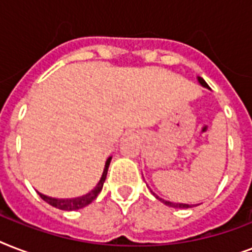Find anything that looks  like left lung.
<instances>
[{
  "instance_id": "8db88e82",
  "label": "left lung",
  "mask_w": 252,
  "mask_h": 252,
  "mask_svg": "<svg viewBox=\"0 0 252 252\" xmlns=\"http://www.w3.org/2000/svg\"><path fill=\"white\" fill-rule=\"evenodd\" d=\"M199 82L201 85H203V86H205V87H208V85H207V82H205V81L203 80V78H199ZM156 196V195H154ZM156 197H157V199H159V197H158V196H156ZM162 201V203L163 204H166V205H168V207H172V208H189L191 207V205H188V204H180V203H171V201H166V200H163V199H159Z\"/></svg>"
}]
</instances>
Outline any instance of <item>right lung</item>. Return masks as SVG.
I'll use <instances>...</instances> for the list:
<instances>
[{"label":"right lung","mask_w":252,"mask_h":252,"mask_svg":"<svg viewBox=\"0 0 252 252\" xmlns=\"http://www.w3.org/2000/svg\"><path fill=\"white\" fill-rule=\"evenodd\" d=\"M111 162V157H108V159L106 161V166H104V170H103L102 178L99 180V183L95 186V188L93 191H90L86 195L81 196V197H76V199H53V197H48V196H44L39 193L41 199L47 201L49 205H52V207L57 208V209H61V211H76V209H81V208L86 207L90 203H93L95 199H96V196L99 195V192L102 191L103 188V183H104V180H106L107 176V171H108V166H110Z\"/></svg>","instance_id":"right-lung-1"}]
</instances>
